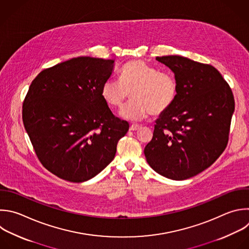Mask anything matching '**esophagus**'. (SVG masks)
I'll use <instances>...</instances> for the list:
<instances>
[{
  "mask_svg": "<svg viewBox=\"0 0 249 249\" xmlns=\"http://www.w3.org/2000/svg\"><path fill=\"white\" fill-rule=\"evenodd\" d=\"M140 127H141V125H139V124H132L130 126V130L131 131H137V130L140 129Z\"/></svg>",
  "mask_w": 249,
  "mask_h": 249,
  "instance_id": "1",
  "label": "esophagus"
}]
</instances>
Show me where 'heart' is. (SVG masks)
Wrapping results in <instances>:
<instances>
[{
    "label": "heart",
    "mask_w": 249,
    "mask_h": 249,
    "mask_svg": "<svg viewBox=\"0 0 249 249\" xmlns=\"http://www.w3.org/2000/svg\"><path fill=\"white\" fill-rule=\"evenodd\" d=\"M129 94L133 100L120 116L137 121L149 112L158 115L169 109L177 99L178 82L170 72L159 71L140 59L131 60L121 68L119 80H107L101 90L104 102L111 108H121Z\"/></svg>",
    "instance_id": "heart-1"
}]
</instances>
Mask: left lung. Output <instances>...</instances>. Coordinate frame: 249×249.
<instances>
[{
  "instance_id": "8db88e82",
  "label": "left lung",
  "mask_w": 249,
  "mask_h": 249,
  "mask_svg": "<svg viewBox=\"0 0 249 249\" xmlns=\"http://www.w3.org/2000/svg\"><path fill=\"white\" fill-rule=\"evenodd\" d=\"M178 82V95L155 121L144 147L149 166L158 174L182 181L202 172L226 148L234 100L228 83L212 65L181 55L157 56Z\"/></svg>"
}]
</instances>
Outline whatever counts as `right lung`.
Segmentation results:
<instances>
[{"label":"right lung","instance_id":"right-lung-1","mask_svg":"<svg viewBox=\"0 0 249 249\" xmlns=\"http://www.w3.org/2000/svg\"><path fill=\"white\" fill-rule=\"evenodd\" d=\"M114 59L79 56L44 69L22 107L24 128L43 166L58 178L86 182L113 160L129 130L101 96Z\"/></svg>","mask_w":249,"mask_h":249}]
</instances>
